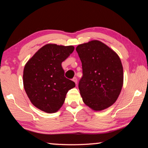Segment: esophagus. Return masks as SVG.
Returning a JSON list of instances; mask_svg holds the SVG:
<instances>
[{
  "label": "esophagus",
  "mask_w": 148,
  "mask_h": 148,
  "mask_svg": "<svg viewBox=\"0 0 148 148\" xmlns=\"http://www.w3.org/2000/svg\"><path fill=\"white\" fill-rule=\"evenodd\" d=\"M72 80H73V82H75V84H76L77 85V77H74L73 79H72Z\"/></svg>",
  "instance_id": "34e87169"
}]
</instances>
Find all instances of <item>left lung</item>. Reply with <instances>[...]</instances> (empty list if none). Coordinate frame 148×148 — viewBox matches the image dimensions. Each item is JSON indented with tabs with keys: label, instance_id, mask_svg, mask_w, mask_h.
Masks as SVG:
<instances>
[{
	"label": "left lung",
	"instance_id": "8db88e82",
	"mask_svg": "<svg viewBox=\"0 0 148 148\" xmlns=\"http://www.w3.org/2000/svg\"><path fill=\"white\" fill-rule=\"evenodd\" d=\"M76 49L82 64L83 76L78 87L84 102L95 111L112 106L123 84V69L119 56L99 40L79 44Z\"/></svg>",
	"mask_w": 148,
	"mask_h": 148
}]
</instances>
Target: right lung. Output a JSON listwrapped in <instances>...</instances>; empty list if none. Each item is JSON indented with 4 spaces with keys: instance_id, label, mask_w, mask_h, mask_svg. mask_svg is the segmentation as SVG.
<instances>
[{
    "instance_id": "1",
    "label": "right lung",
    "mask_w": 148,
    "mask_h": 148,
    "mask_svg": "<svg viewBox=\"0 0 148 148\" xmlns=\"http://www.w3.org/2000/svg\"><path fill=\"white\" fill-rule=\"evenodd\" d=\"M74 49L72 46L46 44L27 62L24 89L32 104L46 113H54L63 104L75 83L64 77L61 63Z\"/></svg>"
}]
</instances>
